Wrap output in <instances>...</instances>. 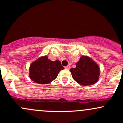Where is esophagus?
I'll return each mask as SVG.
<instances>
[{
  "mask_svg": "<svg viewBox=\"0 0 123 123\" xmlns=\"http://www.w3.org/2000/svg\"><path fill=\"white\" fill-rule=\"evenodd\" d=\"M64 68H65V69H69V68H70V66L67 65V66H66V67H64Z\"/></svg>",
  "mask_w": 123,
  "mask_h": 123,
  "instance_id": "esophagus-1",
  "label": "esophagus"
}]
</instances>
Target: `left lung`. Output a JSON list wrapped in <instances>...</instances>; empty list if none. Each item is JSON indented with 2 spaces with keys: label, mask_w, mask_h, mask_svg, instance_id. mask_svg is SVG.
<instances>
[{
  "label": "left lung",
  "mask_w": 123,
  "mask_h": 123,
  "mask_svg": "<svg viewBox=\"0 0 123 123\" xmlns=\"http://www.w3.org/2000/svg\"><path fill=\"white\" fill-rule=\"evenodd\" d=\"M76 67L70 69L72 77L79 84L87 86L93 85L99 80L100 68L91 58L82 55L76 63Z\"/></svg>",
  "instance_id": "left-lung-1"
}]
</instances>
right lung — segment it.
<instances>
[{
	"label": "right lung",
	"mask_w": 123,
	"mask_h": 123,
	"mask_svg": "<svg viewBox=\"0 0 123 123\" xmlns=\"http://www.w3.org/2000/svg\"><path fill=\"white\" fill-rule=\"evenodd\" d=\"M64 67L59 60L55 61L48 59L47 55L42 56L31 63L29 77L31 80L39 84H48L57 77Z\"/></svg>",
	"instance_id": "1"
}]
</instances>
